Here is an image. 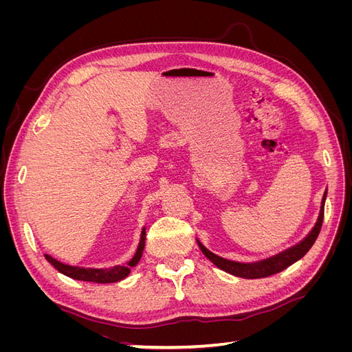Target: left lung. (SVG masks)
<instances>
[{"mask_svg": "<svg viewBox=\"0 0 352 352\" xmlns=\"http://www.w3.org/2000/svg\"><path fill=\"white\" fill-rule=\"evenodd\" d=\"M327 197V189L324 190L323 198H322V206H320V212H318V217L314 228L310 230V233L301 241L295 243L294 247L287 248L279 254L272 255L269 258H264L260 261H254V263H241V261H232L228 258H223L220 255L211 252L208 248H206L198 239V245L201 251L204 252L206 257L212 263L216 264L219 269H221L223 272L230 273L233 276H238V278H243V279H260V278H267V276L276 274L282 270H285L286 267H289L291 264H294L295 261L301 260L304 255L310 251V248L313 247V243L316 242L318 233H320L322 229V223H323V216H324V201Z\"/></svg>", "mask_w": 352, "mask_h": 352, "instance_id": "obj_1", "label": "left lung"}]
</instances>
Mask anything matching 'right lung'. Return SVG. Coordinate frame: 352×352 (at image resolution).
Segmentation results:
<instances>
[{"label":"right lung","mask_w":352,"mask_h":352,"mask_svg":"<svg viewBox=\"0 0 352 352\" xmlns=\"http://www.w3.org/2000/svg\"><path fill=\"white\" fill-rule=\"evenodd\" d=\"M145 226L142 228L141 232V239L140 243H138V248L133 257L127 261L124 265H114V267L109 269H89V267H79V265H69L58 261L57 258L51 257L50 254H45V258L48 263L54 265V269H57L60 273L69 276L72 279L76 280H85V282H95V283H114L124 279L126 276H129L131 269L135 267V265L140 263L144 247H145Z\"/></svg>","instance_id":"obj_1"}]
</instances>
